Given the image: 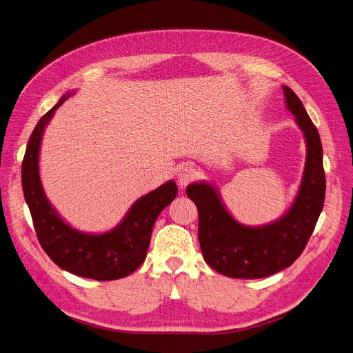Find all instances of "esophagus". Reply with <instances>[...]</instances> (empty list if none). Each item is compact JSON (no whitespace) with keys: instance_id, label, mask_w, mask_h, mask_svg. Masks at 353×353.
<instances>
[{"instance_id":"1","label":"esophagus","mask_w":353,"mask_h":353,"mask_svg":"<svg viewBox=\"0 0 353 353\" xmlns=\"http://www.w3.org/2000/svg\"><path fill=\"white\" fill-rule=\"evenodd\" d=\"M197 177H199V170H197L194 166L187 165V166H184V168L180 170V173H179V184H180L181 187H185V185L190 184L191 181H194Z\"/></svg>"}]
</instances>
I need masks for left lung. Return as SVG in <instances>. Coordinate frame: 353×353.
<instances>
[{
	"label": "left lung",
	"mask_w": 353,
	"mask_h": 353,
	"mask_svg": "<svg viewBox=\"0 0 353 353\" xmlns=\"http://www.w3.org/2000/svg\"><path fill=\"white\" fill-rule=\"evenodd\" d=\"M287 108L307 141V162L299 196L281 219L249 228L238 223L207 183L187 187L199 210V241L204 261L232 279H262L292 266L308 243L325 200V172L319 134L297 94L283 87Z\"/></svg>",
	"instance_id": "8db88e82"
}]
</instances>
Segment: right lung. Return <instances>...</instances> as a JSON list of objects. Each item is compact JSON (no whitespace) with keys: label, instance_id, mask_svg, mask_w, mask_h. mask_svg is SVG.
Segmentation results:
<instances>
[{"label":"right lung","instance_id":"right-lung-1","mask_svg":"<svg viewBox=\"0 0 353 353\" xmlns=\"http://www.w3.org/2000/svg\"><path fill=\"white\" fill-rule=\"evenodd\" d=\"M68 99L61 97L37 123L22 160V188L34 221L38 241L61 269L94 280H117L135 272L145 261L154 221L177 196L174 181H168L141 197L121 225L101 235H85L70 228L45 197L39 179L42 134L54 111Z\"/></svg>","mask_w":353,"mask_h":353}]
</instances>
